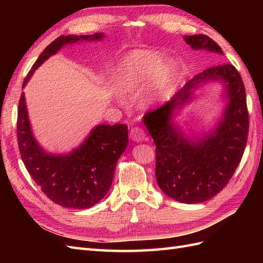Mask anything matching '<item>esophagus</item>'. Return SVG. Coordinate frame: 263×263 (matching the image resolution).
<instances>
[{
	"label": "esophagus",
	"mask_w": 263,
	"mask_h": 263,
	"mask_svg": "<svg viewBox=\"0 0 263 263\" xmlns=\"http://www.w3.org/2000/svg\"><path fill=\"white\" fill-rule=\"evenodd\" d=\"M146 134L139 127H134V128L130 130V138L132 140L136 141V142H141L145 139Z\"/></svg>",
	"instance_id": "esophagus-1"
}]
</instances>
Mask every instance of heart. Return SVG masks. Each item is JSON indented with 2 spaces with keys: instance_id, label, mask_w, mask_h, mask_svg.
<instances>
[{
  "instance_id": "heart-1",
  "label": "heart",
  "mask_w": 263,
  "mask_h": 263,
  "mask_svg": "<svg viewBox=\"0 0 263 263\" xmlns=\"http://www.w3.org/2000/svg\"><path fill=\"white\" fill-rule=\"evenodd\" d=\"M176 66L161 52L135 50L123 60L116 76V85L123 94H133L151 84L147 94L148 104L161 101L168 93Z\"/></svg>"
}]
</instances>
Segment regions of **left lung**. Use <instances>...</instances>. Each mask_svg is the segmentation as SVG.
<instances>
[{
  "label": "left lung",
  "mask_w": 263,
  "mask_h": 263,
  "mask_svg": "<svg viewBox=\"0 0 263 263\" xmlns=\"http://www.w3.org/2000/svg\"><path fill=\"white\" fill-rule=\"evenodd\" d=\"M183 39L193 50L224 54L206 35ZM210 82L222 83L226 106L208 132L189 137L175 118L193 100L198 87ZM144 123L156 145V179L162 192L185 204L208 201L227 185L246 148L249 116L241 77L233 65L206 69L160 108L147 113Z\"/></svg>",
  "instance_id": "8db88e82"
}]
</instances>
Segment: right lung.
Wrapping results in <instances>:
<instances>
[{"mask_svg":"<svg viewBox=\"0 0 263 263\" xmlns=\"http://www.w3.org/2000/svg\"><path fill=\"white\" fill-rule=\"evenodd\" d=\"M104 37V33L58 37L39 55L23 82V89L35 70L66 46L101 42ZM17 141L24 164L47 197L63 208L83 210L98 204L108 192L116 163L128 145V127L97 125L70 153L51 154L34 136L23 92L18 103Z\"/></svg>","mask_w":263,"mask_h":263,"instance_id":"right-lung-1","label":"right lung"}]
</instances>
